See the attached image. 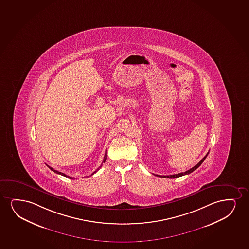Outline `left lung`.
<instances>
[{
    "label": "left lung",
    "mask_w": 249,
    "mask_h": 249,
    "mask_svg": "<svg viewBox=\"0 0 249 249\" xmlns=\"http://www.w3.org/2000/svg\"><path fill=\"white\" fill-rule=\"evenodd\" d=\"M209 155V152L207 153V155L204 156V158L201 160L200 161L197 163V165H194L193 168H191L190 170H188V171H185V172H181V173H178V174L175 175H170V176H160V175H155V176H157V177H160V178H180L181 176H184V175H188L192 173L193 171H195L196 169L198 168L199 166H200L201 164L204 161V160L206 159L207 155Z\"/></svg>",
    "instance_id": "1"
}]
</instances>
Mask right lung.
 I'll return each mask as SVG.
<instances>
[{"label":"right lung","mask_w":249,"mask_h":249,"mask_svg":"<svg viewBox=\"0 0 249 249\" xmlns=\"http://www.w3.org/2000/svg\"><path fill=\"white\" fill-rule=\"evenodd\" d=\"M106 160H107V153L105 154V156H104L103 159V162H102V163H105V162H106ZM47 166H48L49 168L51 169V170H52V171H54V172H55V173H57V174H60L62 175V176H64V177H66V178H69V179H73V178H71V177H69V176H67V175L64 174V173H62V172H60V171H56V170H54V169L52 168V167H51V166H49V165H47ZM101 166H102V164H101V165H100V167H99V168H98L97 170H96V171H94V172H93V173L91 174V176H92V175H94V173L96 172V171H99Z\"/></svg>","instance_id":"1"}]
</instances>
